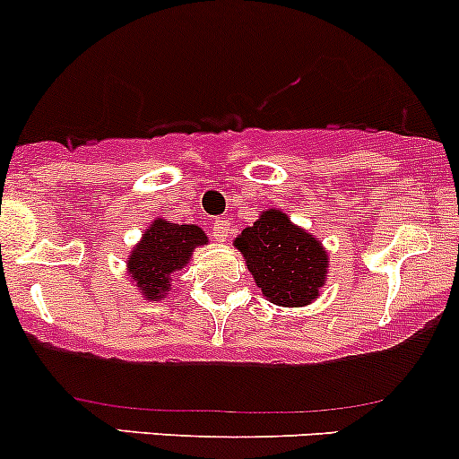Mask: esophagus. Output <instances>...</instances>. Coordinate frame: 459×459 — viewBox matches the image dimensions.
<instances>
[{"label": "esophagus", "mask_w": 459, "mask_h": 459, "mask_svg": "<svg viewBox=\"0 0 459 459\" xmlns=\"http://www.w3.org/2000/svg\"><path fill=\"white\" fill-rule=\"evenodd\" d=\"M230 234H231V228H230V223L225 219H216L214 223H212V236H214L219 243L228 240Z\"/></svg>", "instance_id": "34e87169"}]
</instances>
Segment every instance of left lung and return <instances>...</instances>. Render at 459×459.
<instances>
[{"label":"left lung","instance_id":"8db88e82","mask_svg":"<svg viewBox=\"0 0 459 459\" xmlns=\"http://www.w3.org/2000/svg\"><path fill=\"white\" fill-rule=\"evenodd\" d=\"M269 302L302 307L318 296L327 273L323 245L282 212L267 210L234 240Z\"/></svg>","mask_w":459,"mask_h":459}]
</instances>
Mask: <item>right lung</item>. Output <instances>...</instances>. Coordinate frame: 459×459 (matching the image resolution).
Masks as SVG:
<instances>
[{"label": "right lung", "instance_id": "1", "mask_svg": "<svg viewBox=\"0 0 459 459\" xmlns=\"http://www.w3.org/2000/svg\"><path fill=\"white\" fill-rule=\"evenodd\" d=\"M203 243H207V236L196 225L154 221L127 261V269L141 294L148 300L163 299V291L169 290V273L190 261L196 245Z\"/></svg>", "mask_w": 459, "mask_h": 459}]
</instances>
